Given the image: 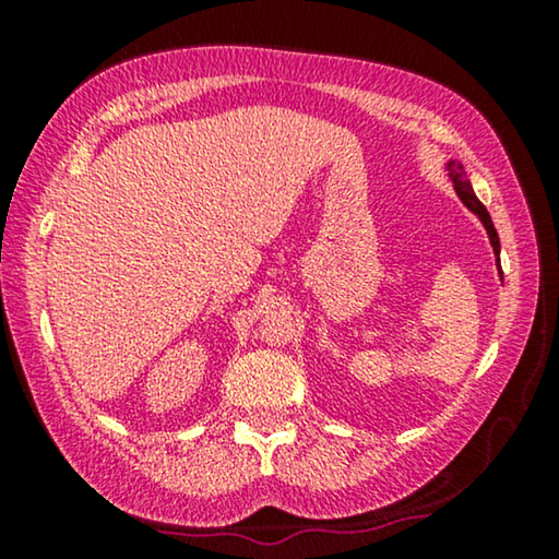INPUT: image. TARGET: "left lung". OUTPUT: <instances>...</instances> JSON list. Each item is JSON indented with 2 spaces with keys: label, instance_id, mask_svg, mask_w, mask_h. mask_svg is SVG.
I'll return each mask as SVG.
<instances>
[{
  "label": "left lung",
  "instance_id": "8db88e82",
  "mask_svg": "<svg viewBox=\"0 0 559 559\" xmlns=\"http://www.w3.org/2000/svg\"><path fill=\"white\" fill-rule=\"evenodd\" d=\"M448 173H450V180H453V186H455V193L461 195V201H463L465 205H468V209H471L473 213H476V216L480 218V224L486 226L488 239H491V247H493V254L499 257V251H501L499 234H496L493 221H491V216H488L486 205L478 201L476 193H473V188H471V182H468V175H465L463 165H461V163H455V159H450V163H448Z\"/></svg>",
  "mask_w": 559,
  "mask_h": 559
}]
</instances>
